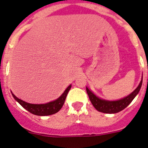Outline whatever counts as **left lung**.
<instances>
[{"label":"left lung","instance_id":"left-lung-1","mask_svg":"<svg viewBox=\"0 0 148 148\" xmlns=\"http://www.w3.org/2000/svg\"><path fill=\"white\" fill-rule=\"evenodd\" d=\"M142 84V79L140 84H138L137 88L133 92L127 95V97L121 99L118 101H107L104 99H101L97 97L95 94L92 93L87 87H86L87 95H89V99L93 105L94 108L99 112L104 113H116L126 108L129 104L131 103L133 99L136 96L140 90Z\"/></svg>","mask_w":148,"mask_h":148}]
</instances>
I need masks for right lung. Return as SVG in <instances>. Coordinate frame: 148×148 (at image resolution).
<instances>
[{"label":"right lung","mask_w":148,"mask_h":148,"mask_svg":"<svg viewBox=\"0 0 148 148\" xmlns=\"http://www.w3.org/2000/svg\"><path fill=\"white\" fill-rule=\"evenodd\" d=\"M71 88V85H70L65 90V91L63 92L62 95L60 96L58 99L56 100L53 101H50L47 104H29L26 101L21 100L18 98H17L14 94L12 92V96L14 99L18 101L21 105L23 107L24 109L29 111V113H32L36 116H49V115H53L56 113L57 112L61 109L64 104L65 99H66V95H67L69 90Z\"/></svg>","instance_id":"add662e5"}]
</instances>
